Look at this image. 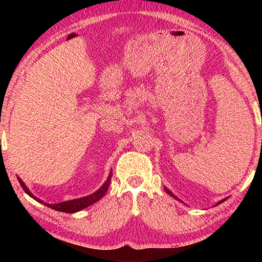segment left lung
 <instances>
[{"label": "left lung", "instance_id": "left-lung-1", "mask_svg": "<svg viewBox=\"0 0 262 262\" xmlns=\"http://www.w3.org/2000/svg\"><path fill=\"white\" fill-rule=\"evenodd\" d=\"M165 190H166V193H167L168 195H171V196H173L174 199H177V200H178V198H177V196H176V195H174L173 193H172V192H170V190H168L167 188H165ZM223 201H225V200H222V201H220L219 203H217V205H220V203H222V202H223Z\"/></svg>", "mask_w": 262, "mask_h": 262}]
</instances>
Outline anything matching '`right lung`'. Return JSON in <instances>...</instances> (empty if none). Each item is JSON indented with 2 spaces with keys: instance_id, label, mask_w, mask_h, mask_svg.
Segmentation results:
<instances>
[{
  "instance_id": "1",
  "label": "right lung",
  "mask_w": 262,
  "mask_h": 262,
  "mask_svg": "<svg viewBox=\"0 0 262 262\" xmlns=\"http://www.w3.org/2000/svg\"><path fill=\"white\" fill-rule=\"evenodd\" d=\"M111 178H112V172H111V173H110L107 180L105 181V184L101 186V187L98 190H97V192H95L94 194H91V195H89V196L75 199V200H69V201H64V202H60V203H56V205H50V203H43V205L52 208V209H54V210L68 212V214H72V212L79 211V210L84 209V208H86L89 206L94 205L95 202L100 200V199L104 196L105 193L107 192V189L110 187ZM18 181H19V184H20L21 187H23V189L25 190V193H28L31 198L34 199V200H37L38 202H41L42 203V201L40 200V199L35 198L34 195L30 192V190L28 189V187H26V186H25V184L20 180V178H18Z\"/></svg>"
}]
</instances>
